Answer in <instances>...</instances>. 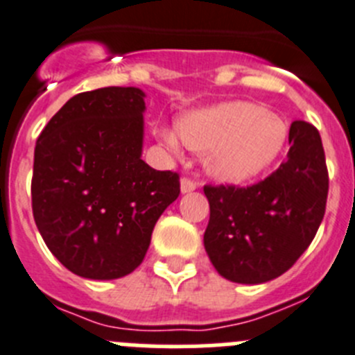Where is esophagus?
Wrapping results in <instances>:
<instances>
[{
    "label": "esophagus",
    "instance_id": "1",
    "mask_svg": "<svg viewBox=\"0 0 355 355\" xmlns=\"http://www.w3.org/2000/svg\"><path fill=\"white\" fill-rule=\"evenodd\" d=\"M196 189H198V182L191 180V178H187V177H184L180 180V191L184 194L193 193V191H196Z\"/></svg>",
    "mask_w": 355,
    "mask_h": 355
}]
</instances>
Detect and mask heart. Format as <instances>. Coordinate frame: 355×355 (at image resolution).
Returning <instances> with one entry per match:
<instances>
[{
  "label": "heart",
  "mask_w": 355,
  "mask_h": 355,
  "mask_svg": "<svg viewBox=\"0 0 355 355\" xmlns=\"http://www.w3.org/2000/svg\"><path fill=\"white\" fill-rule=\"evenodd\" d=\"M159 140L180 150L182 140L196 152H207V171L220 182L241 184L277 161L286 147L289 129L284 119L248 101L218 103L191 112L178 121V131L157 128Z\"/></svg>",
  "instance_id": "b5f03b06"
}]
</instances>
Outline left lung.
Returning a JSON list of instances; mask_svg holds the SVG:
<instances>
[{
    "instance_id": "obj_1",
    "label": "left lung",
    "mask_w": 355,
    "mask_h": 355,
    "mask_svg": "<svg viewBox=\"0 0 355 355\" xmlns=\"http://www.w3.org/2000/svg\"><path fill=\"white\" fill-rule=\"evenodd\" d=\"M286 162L250 187L205 185V250L218 275L263 284L286 273L312 243L326 211V155L312 124L294 121Z\"/></svg>"
}]
</instances>
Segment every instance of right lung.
<instances>
[{
  "mask_svg": "<svg viewBox=\"0 0 355 355\" xmlns=\"http://www.w3.org/2000/svg\"><path fill=\"white\" fill-rule=\"evenodd\" d=\"M145 92H80L38 137L31 201L49 250L71 273L114 280L137 270L157 218L180 194L178 173L141 159Z\"/></svg>",
  "mask_w": 355,
  "mask_h": 355,
  "instance_id": "1",
  "label": "right lung"
}]
</instances>
